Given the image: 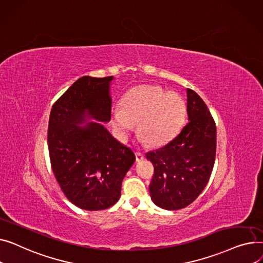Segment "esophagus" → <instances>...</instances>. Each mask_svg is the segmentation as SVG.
Here are the masks:
<instances>
[{
  "mask_svg": "<svg viewBox=\"0 0 263 263\" xmlns=\"http://www.w3.org/2000/svg\"><path fill=\"white\" fill-rule=\"evenodd\" d=\"M144 159V155L141 152H136V160L137 161H141Z\"/></svg>",
  "mask_w": 263,
  "mask_h": 263,
  "instance_id": "esophagus-1",
  "label": "esophagus"
}]
</instances>
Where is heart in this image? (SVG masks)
<instances>
[{
	"instance_id": "heart-1",
	"label": "heart",
	"mask_w": 263,
	"mask_h": 263,
	"mask_svg": "<svg viewBox=\"0 0 263 263\" xmlns=\"http://www.w3.org/2000/svg\"><path fill=\"white\" fill-rule=\"evenodd\" d=\"M186 115V104L175 92L143 85L132 89L114 114L117 132L126 137L139 122L138 130L151 145H161L180 127Z\"/></svg>"
}]
</instances>
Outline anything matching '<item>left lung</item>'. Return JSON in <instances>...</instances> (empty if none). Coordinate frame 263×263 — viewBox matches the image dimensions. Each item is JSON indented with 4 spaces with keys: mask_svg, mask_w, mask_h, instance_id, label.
<instances>
[{
    "mask_svg": "<svg viewBox=\"0 0 263 263\" xmlns=\"http://www.w3.org/2000/svg\"><path fill=\"white\" fill-rule=\"evenodd\" d=\"M188 122L179 134L145 157L154 165L149 193L166 210L189 206L209 181L217 152V127L205 102L187 89Z\"/></svg>",
    "mask_w": 263,
    "mask_h": 263,
    "instance_id": "left-lung-1",
    "label": "left lung"
}]
</instances>
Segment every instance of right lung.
Returning <instances> with one entry per match:
<instances>
[{"label": "right lung", "instance_id": "add662e5", "mask_svg": "<svg viewBox=\"0 0 263 263\" xmlns=\"http://www.w3.org/2000/svg\"><path fill=\"white\" fill-rule=\"evenodd\" d=\"M112 76H83L53 105L49 120L48 146L59 186L72 204L89 211L115 205L122 181L136 157L104 125L109 122Z\"/></svg>", "mask_w": 263, "mask_h": 263}]
</instances>
